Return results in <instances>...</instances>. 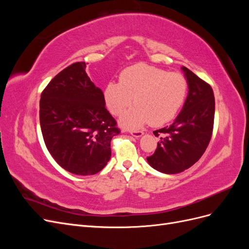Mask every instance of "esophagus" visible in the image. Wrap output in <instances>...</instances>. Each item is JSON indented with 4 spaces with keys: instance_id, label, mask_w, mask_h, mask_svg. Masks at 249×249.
Wrapping results in <instances>:
<instances>
[{
    "instance_id": "esophagus-1",
    "label": "esophagus",
    "mask_w": 249,
    "mask_h": 249,
    "mask_svg": "<svg viewBox=\"0 0 249 249\" xmlns=\"http://www.w3.org/2000/svg\"><path fill=\"white\" fill-rule=\"evenodd\" d=\"M131 133V135L133 137H135V138H140L142 135H143V132L142 131H132V132H130Z\"/></svg>"
}]
</instances>
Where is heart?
I'll list each match as a JSON object with an SVG mask.
<instances>
[{"mask_svg":"<svg viewBox=\"0 0 249 249\" xmlns=\"http://www.w3.org/2000/svg\"><path fill=\"white\" fill-rule=\"evenodd\" d=\"M187 87L182 73L140 63L120 73L119 83L109 82L104 90V99L114 115L123 114L135 99L137 107L120 118V124L127 129H137L148 123L162 125L170 122L182 107Z\"/></svg>","mask_w":249,"mask_h":249,"instance_id":"1","label":"heart"}]
</instances>
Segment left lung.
<instances>
[{
	"label": "left lung",
	"instance_id": "left-lung-1",
	"mask_svg": "<svg viewBox=\"0 0 249 249\" xmlns=\"http://www.w3.org/2000/svg\"><path fill=\"white\" fill-rule=\"evenodd\" d=\"M182 71L188 83L187 99L170 125L154 132L161 136L154 155L147 157L154 169L175 175L191 167L207 149L212 137L215 99L213 89L187 67Z\"/></svg>",
	"mask_w": 249,
	"mask_h": 249
}]
</instances>
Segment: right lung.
<instances>
[{"label":"right lung","instance_id":"1","mask_svg":"<svg viewBox=\"0 0 249 249\" xmlns=\"http://www.w3.org/2000/svg\"><path fill=\"white\" fill-rule=\"evenodd\" d=\"M85 62L67 66L41 93L39 120L44 143L71 173L92 176L106 166L111 140L120 133L104 93L89 79Z\"/></svg>","mask_w":249,"mask_h":249}]
</instances>
